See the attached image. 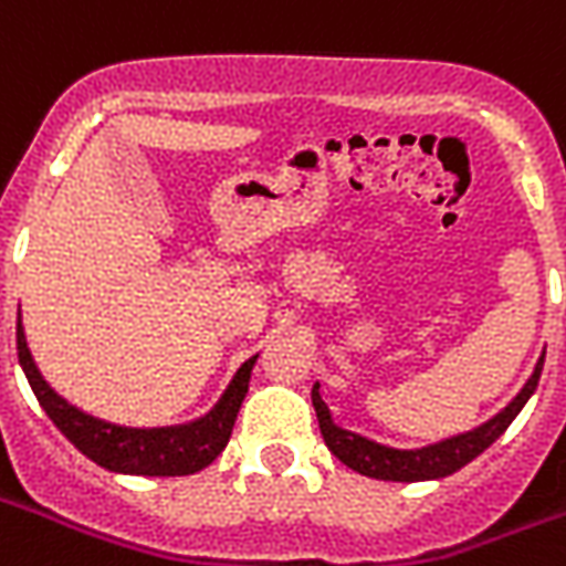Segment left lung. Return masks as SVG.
<instances>
[{"mask_svg": "<svg viewBox=\"0 0 566 566\" xmlns=\"http://www.w3.org/2000/svg\"><path fill=\"white\" fill-rule=\"evenodd\" d=\"M543 360H546V352L539 355L534 373H531V379L524 381L522 391L515 394L512 403L503 406L497 416L488 418L485 424L473 427L467 433L439 439V442H430V446H421V449H394V446H381L376 439L360 437L355 430L339 427L333 421L327 403L321 400L318 381L312 388V406L318 412L321 437L327 442V449L345 467H352L355 473L369 475V479H385V482H427V479H442V475L458 473L461 467L479 458L515 421L524 403L531 400V394L536 391V381H539V373H543Z\"/></svg>", "mask_w": 566, "mask_h": 566, "instance_id": "1", "label": "left lung"}]
</instances>
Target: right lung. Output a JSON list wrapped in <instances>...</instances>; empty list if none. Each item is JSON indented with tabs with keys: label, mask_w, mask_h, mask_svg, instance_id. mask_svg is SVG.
I'll list each match as a JSON object with an SVG mask.
<instances>
[{
	"label": "right lung",
	"mask_w": 566,
	"mask_h": 566,
	"mask_svg": "<svg viewBox=\"0 0 566 566\" xmlns=\"http://www.w3.org/2000/svg\"><path fill=\"white\" fill-rule=\"evenodd\" d=\"M18 357L20 367L30 379L35 400L42 403L48 418L60 427V433L93 463H99L112 473L127 475H190L209 467L230 442L239 406L245 400L251 369L258 364V355L248 357L242 367L221 394V400L211 406L206 416L185 421V424L166 427H127L112 424L103 418L87 416L84 409L72 406L66 397L44 381V376L32 360L27 333L18 315Z\"/></svg>",
	"instance_id": "1"
}]
</instances>
